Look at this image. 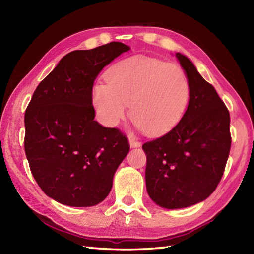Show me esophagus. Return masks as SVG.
I'll use <instances>...</instances> for the list:
<instances>
[{
  "instance_id": "esophagus-1",
  "label": "esophagus",
  "mask_w": 254,
  "mask_h": 254,
  "mask_svg": "<svg viewBox=\"0 0 254 254\" xmlns=\"http://www.w3.org/2000/svg\"><path fill=\"white\" fill-rule=\"evenodd\" d=\"M128 143H130V146L132 148H135V147L141 146V143H139L138 141H136V139L134 138V137H132V136L128 137Z\"/></svg>"
}]
</instances>
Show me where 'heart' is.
<instances>
[{"instance_id":"b5f03b06","label":"heart","mask_w":254,"mask_h":254,"mask_svg":"<svg viewBox=\"0 0 254 254\" xmlns=\"http://www.w3.org/2000/svg\"><path fill=\"white\" fill-rule=\"evenodd\" d=\"M106 79L107 83H97L91 91L97 116L106 127H117L128 115L131 105L137 130L160 136L181 121L190 104V80L176 63L128 58L115 64Z\"/></svg>"}]
</instances>
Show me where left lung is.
<instances>
[{"instance_id": "8db88e82", "label": "left lung", "mask_w": 254, "mask_h": 254, "mask_svg": "<svg viewBox=\"0 0 254 254\" xmlns=\"http://www.w3.org/2000/svg\"><path fill=\"white\" fill-rule=\"evenodd\" d=\"M176 58L190 80V104L170 132L142 146L148 195L168 209L192 206L215 191L231 145L227 107L191 60L179 52Z\"/></svg>"}]
</instances>
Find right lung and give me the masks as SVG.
Segmentation results:
<instances>
[{
  "label": "right lung",
  "mask_w": 254,
  "mask_h": 254,
  "mask_svg": "<svg viewBox=\"0 0 254 254\" xmlns=\"http://www.w3.org/2000/svg\"><path fill=\"white\" fill-rule=\"evenodd\" d=\"M130 47L122 42L75 50L38 85L25 112V153L48 196L73 207L108 196L130 145L115 127L95 121L91 91L106 65Z\"/></svg>",
  "instance_id": "add662e5"
}]
</instances>
